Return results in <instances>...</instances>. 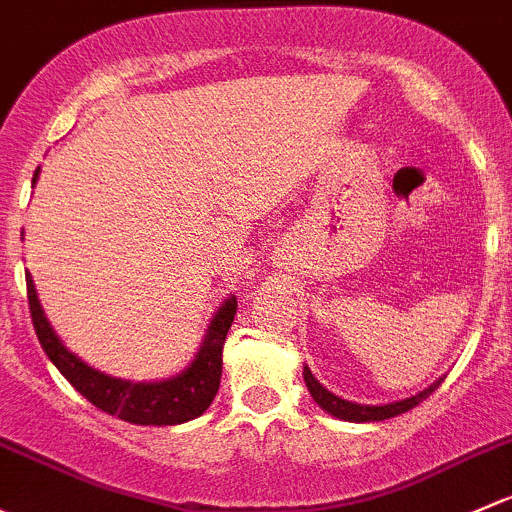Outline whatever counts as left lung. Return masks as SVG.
Instances as JSON below:
<instances>
[{
  "mask_svg": "<svg viewBox=\"0 0 512 512\" xmlns=\"http://www.w3.org/2000/svg\"><path fill=\"white\" fill-rule=\"evenodd\" d=\"M441 380L444 378H439L437 383L424 387V390L417 392V395L405 397V400L387 402V405H358V402L343 400V397L333 395L331 390H326V387L321 385L314 375H311L309 365H304V383H306V387H309V392H311V397H314L316 405H319L324 412L331 414V417L343 419V422H358V424L360 422H383V419L397 417V414L412 410V407H417L419 402L427 400V397L437 390V387L441 385Z\"/></svg>",
  "mask_w": 512,
  "mask_h": 512,
  "instance_id": "obj_1",
  "label": "left lung"
}]
</instances>
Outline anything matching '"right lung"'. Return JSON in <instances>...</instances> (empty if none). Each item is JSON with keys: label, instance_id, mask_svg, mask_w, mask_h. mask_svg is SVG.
<instances>
[{"label": "right lung", "instance_id": "right-lung-1", "mask_svg": "<svg viewBox=\"0 0 512 512\" xmlns=\"http://www.w3.org/2000/svg\"><path fill=\"white\" fill-rule=\"evenodd\" d=\"M36 169L34 181H39ZM26 297H29L31 321H34L36 336L43 353L48 355L53 365L61 370L63 378L71 383L80 395L95 407L107 414L125 419L132 424H152V427H169V424H184L191 419L201 417L211 407L215 392L220 387V373H223V343L233 326L238 299L230 294L218 311L213 314L211 324L206 328L201 348L188 368L179 375L157 383H134V380L112 378V375L100 373L93 365L80 360L78 355L68 351L58 333L53 331L51 321L43 314V306L36 294L34 279L26 272Z\"/></svg>", "mask_w": 512, "mask_h": 512}]
</instances>
